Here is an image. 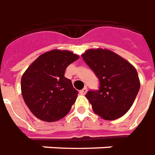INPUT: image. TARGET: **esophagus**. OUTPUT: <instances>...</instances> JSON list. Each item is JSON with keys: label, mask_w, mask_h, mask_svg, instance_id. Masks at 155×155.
Segmentation results:
<instances>
[{"label": "esophagus", "mask_w": 155, "mask_h": 155, "mask_svg": "<svg viewBox=\"0 0 155 155\" xmlns=\"http://www.w3.org/2000/svg\"><path fill=\"white\" fill-rule=\"evenodd\" d=\"M87 87H84L83 89H82L81 91H80L79 93L80 94H82V95H85V94L87 93Z\"/></svg>", "instance_id": "obj_1"}]
</instances>
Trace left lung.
I'll return each mask as SVG.
<instances>
[{
	"label": "left lung",
	"instance_id": "left-lung-1",
	"mask_svg": "<svg viewBox=\"0 0 155 155\" xmlns=\"http://www.w3.org/2000/svg\"><path fill=\"white\" fill-rule=\"evenodd\" d=\"M82 58L99 80L98 90H89L86 97L95 114L114 120L131 107L140 83L136 69L128 61L106 49H89Z\"/></svg>",
	"mask_w": 155,
	"mask_h": 155
}]
</instances>
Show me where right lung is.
<instances>
[{"mask_svg": "<svg viewBox=\"0 0 155 155\" xmlns=\"http://www.w3.org/2000/svg\"><path fill=\"white\" fill-rule=\"evenodd\" d=\"M78 58L72 51L51 50L38 57L24 72L23 99L37 118L55 122L68 114L78 92L64 74L68 66Z\"/></svg>", "mask_w": 155, "mask_h": 155, "instance_id": "1", "label": "right lung"}]
</instances>
